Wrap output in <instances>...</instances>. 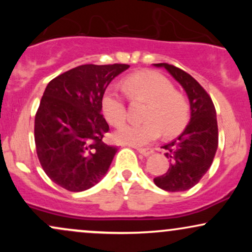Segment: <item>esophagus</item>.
<instances>
[{
    "instance_id": "34e87169",
    "label": "esophagus",
    "mask_w": 252,
    "mask_h": 252,
    "mask_svg": "<svg viewBox=\"0 0 252 252\" xmlns=\"http://www.w3.org/2000/svg\"><path fill=\"white\" fill-rule=\"evenodd\" d=\"M137 152L140 153V154H142L143 156H149L154 150L152 148H137Z\"/></svg>"
}]
</instances>
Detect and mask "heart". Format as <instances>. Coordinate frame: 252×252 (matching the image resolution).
Instances as JSON below:
<instances>
[{
	"instance_id": "1",
	"label": "heart",
	"mask_w": 252,
	"mask_h": 252,
	"mask_svg": "<svg viewBox=\"0 0 252 252\" xmlns=\"http://www.w3.org/2000/svg\"><path fill=\"white\" fill-rule=\"evenodd\" d=\"M124 90L131 102H148L140 124L123 126L115 135L118 142L144 146L156 140L161 132L166 136L178 135L185 129L190 117L187 98L174 90L172 82L154 71L131 74L124 80ZM102 111L106 121L115 128L126 122L128 106L116 88H109L102 98Z\"/></svg>"
}]
</instances>
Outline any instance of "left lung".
Segmentation results:
<instances>
[{"label": "left lung", "instance_id": "1", "mask_svg": "<svg viewBox=\"0 0 252 252\" xmlns=\"http://www.w3.org/2000/svg\"><path fill=\"white\" fill-rule=\"evenodd\" d=\"M164 67L181 84L189 98L190 122L184 132L162 148L169 160L168 170L156 176L158 187L168 192H181L195 186L206 174L218 148V124L215 104L206 90L190 74L174 65L155 63Z\"/></svg>", "mask_w": 252, "mask_h": 252}]
</instances>
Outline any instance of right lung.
I'll use <instances>...</instances> for the list:
<instances>
[{"label":"right lung","mask_w":252,"mask_h":252,"mask_svg":"<svg viewBox=\"0 0 252 252\" xmlns=\"http://www.w3.org/2000/svg\"><path fill=\"white\" fill-rule=\"evenodd\" d=\"M126 63H86L52 79L43 92L34 121V140L42 169L70 192L98 184L116 154L103 142L109 124L102 115V98Z\"/></svg>","instance_id":"obj_1"}]
</instances>
